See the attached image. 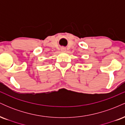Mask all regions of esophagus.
<instances>
[{"label":"esophagus","instance_id":"1","mask_svg":"<svg viewBox=\"0 0 125 125\" xmlns=\"http://www.w3.org/2000/svg\"><path fill=\"white\" fill-rule=\"evenodd\" d=\"M61 51H62V52H65V51H66V48H64V47H62V48H61Z\"/></svg>","mask_w":125,"mask_h":125}]
</instances>
